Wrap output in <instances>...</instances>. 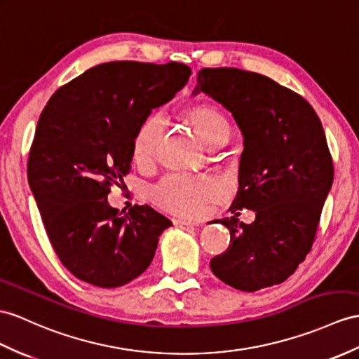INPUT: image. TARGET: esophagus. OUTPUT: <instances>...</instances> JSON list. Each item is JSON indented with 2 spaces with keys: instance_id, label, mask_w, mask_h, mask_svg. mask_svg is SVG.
<instances>
[{
  "instance_id": "1",
  "label": "esophagus",
  "mask_w": 359,
  "mask_h": 359,
  "mask_svg": "<svg viewBox=\"0 0 359 359\" xmlns=\"http://www.w3.org/2000/svg\"><path fill=\"white\" fill-rule=\"evenodd\" d=\"M173 224H178V225H187V226H198L199 222H195V221H187V219H180V217H177V219H173Z\"/></svg>"
}]
</instances>
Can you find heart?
<instances>
[{"instance_id":"1","label":"heart","mask_w":359,"mask_h":359,"mask_svg":"<svg viewBox=\"0 0 359 359\" xmlns=\"http://www.w3.org/2000/svg\"><path fill=\"white\" fill-rule=\"evenodd\" d=\"M190 125L205 144L221 135H230V125L224 114L213 107L201 104L187 112ZM164 129V116L152 111L138 125L133 140L134 160L140 164L151 163ZM221 182L208 175L173 172L152 187L154 203L169 213L180 216H198L204 205L221 195Z\"/></svg>"}]
</instances>
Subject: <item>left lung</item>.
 I'll use <instances>...</instances> for the list:
<instances>
[{"label":"left lung","instance_id":"obj_1","mask_svg":"<svg viewBox=\"0 0 359 359\" xmlns=\"http://www.w3.org/2000/svg\"><path fill=\"white\" fill-rule=\"evenodd\" d=\"M194 94L205 93L231 112L243 135L239 190L230 245L210 260L213 274L241 291H257L294 274L316 241L334 182L325 129L311 103L264 74L239 68H203ZM257 219L239 223L238 210Z\"/></svg>","mask_w":359,"mask_h":359}]
</instances>
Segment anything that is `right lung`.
I'll return each instance as SVG.
<instances>
[{"label": "right lung", "instance_id": "obj_1", "mask_svg": "<svg viewBox=\"0 0 359 359\" xmlns=\"http://www.w3.org/2000/svg\"><path fill=\"white\" fill-rule=\"evenodd\" d=\"M190 67L117 60L60 86L41 112L29 184L51 247L79 280L118 287L144 273L172 222L149 205L112 208L142 120L184 86Z\"/></svg>", "mask_w": 359, "mask_h": 359}]
</instances>
